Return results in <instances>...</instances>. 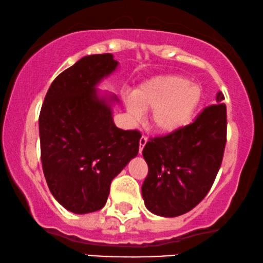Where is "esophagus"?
<instances>
[{"label":"esophagus","mask_w":263,"mask_h":263,"mask_svg":"<svg viewBox=\"0 0 263 263\" xmlns=\"http://www.w3.org/2000/svg\"><path fill=\"white\" fill-rule=\"evenodd\" d=\"M147 142H148V138L145 137V136H142L141 139H139V154L142 153L143 148H144V145L147 144Z\"/></svg>","instance_id":"obj_1"}]
</instances>
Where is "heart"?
<instances>
[{
  "mask_svg": "<svg viewBox=\"0 0 263 263\" xmlns=\"http://www.w3.org/2000/svg\"><path fill=\"white\" fill-rule=\"evenodd\" d=\"M201 101L200 86L179 75H161L143 82L125 99L127 114L138 120L151 111V126L159 134H171L192 120Z\"/></svg>",
  "mask_w": 263,
  "mask_h": 263,
  "instance_id": "heart-1",
  "label": "heart"
}]
</instances>
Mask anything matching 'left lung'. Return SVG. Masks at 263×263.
Masks as SVG:
<instances>
[{
    "label": "left lung",
    "mask_w": 263,
    "mask_h": 263,
    "mask_svg": "<svg viewBox=\"0 0 263 263\" xmlns=\"http://www.w3.org/2000/svg\"><path fill=\"white\" fill-rule=\"evenodd\" d=\"M222 92L216 104L202 109L191 125L151 138L143 148L148 176L142 185L153 214L176 217L206 197L221 167L227 141V108Z\"/></svg>",
    "instance_id": "obj_1"
}]
</instances>
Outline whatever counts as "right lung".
<instances>
[{
  "mask_svg": "<svg viewBox=\"0 0 263 263\" xmlns=\"http://www.w3.org/2000/svg\"><path fill=\"white\" fill-rule=\"evenodd\" d=\"M110 53L86 55L59 74L39 118L43 174L59 204L74 214L101 210L111 181L138 154L141 134L118 128L97 85L118 68Z\"/></svg>",
  "mask_w": 263,
  "mask_h": 263,
  "instance_id": "obj_1",
  "label": "right lung"
}]
</instances>
